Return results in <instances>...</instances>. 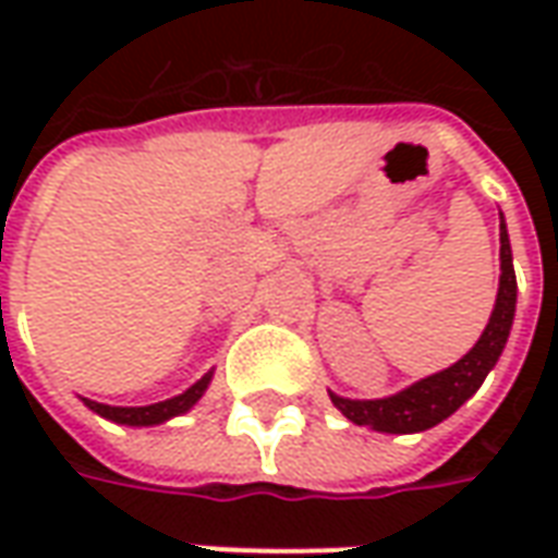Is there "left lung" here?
<instances>
[{
  "instance_id": "8db88e82",
  "label": "left lung",
  "mask_w": 558,
  "mask_h": 558,
  "mask_svg": "<svg viewBox=\"0 0 558 558\" xmlns=\"http://www.w3.org/2000/svg\"><path fill=\"white\" fill-rule=\"evenodd\" d=\"M499 263H502V275H499V292H496V304L487 328L481 331L478 343L439 374L418 379L415 386L403 388L398 395L383 400H350L340 398L335 391L331 403L338 407L352 424L359 427H371L379 433H421L436 427L439 421L454 415L463 403H466L484 383V376L490 374L493 364L499 362L505 350V340L511 335V323H514L517 307V278L514 263H511V242H508V230H505V218L499 220Z\"/></svg>"
}]
</instances>
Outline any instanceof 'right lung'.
<instances>
[{"label":"right lung","instance_id":"1","mask_svg":"<svg viewBox=\"0 0 558 558\" xmlns=\"http://www.w3.org/2000/svg\"><path fill=\"white\" fill-rule=\"evenodd\" d=\"M208 383H211V374H206L199 383L187 388L184 395L170 400H160V403H151V407H107V403H95V400H86L83 403L89 407L92 412H98L101 418H110L116 424H128V427H151V424H163V421L175 418L194 407L196 400L206 395Z\"/></svg>","mask_w":558,"mask_h":558}]
</instances>
